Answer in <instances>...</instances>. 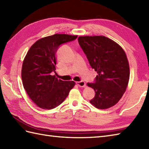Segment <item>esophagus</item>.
Returning a JSON list of instances; mask_svg holds the SVG:
<instances>
[{
	"label": "esophagus",
	"mask_w": 149,
	"mask_h": 149,
	"mask_svg": "<svg viewBox=\"0 0 149 149\" xmlns=\"http://www.w3.org/2000/svg\"><path fill=\"white\" fill-rule=\"evenodd\" d=\"M76 84H77L79 87H85L86 86V83L84 81H79L76 82Z\"/></svg>",
	"instance_id": "1"
}]
</instances>
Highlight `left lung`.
<instances>
[{
    "instance_id": "obj_1",
    "label": "left lung",
    "mask_w": 149,
    "mask_h": 149,
    "mask_svg": "<svg viewBox=\"0 0 149 149\" xmlns=\"http://www.w3.org/2000/svg\"><path fill=\"white\" fill-rule=\"evenodd\" d=\"M78 41L98 74L94 83H87L95 92L90 103L100 109L113 107L122 97L129 83L130 70L125 51L104 36H79Z\"/></svg>"
}]
</instances>
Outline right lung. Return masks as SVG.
<instances>
[{"mask_svg": "<svg viewBox=\"0 0 149 149\" xmlns=\"http://www.w3.org/2000/svg\"><path fill=\"white\" fill-rule=\"evenodd\" d=\"M77 37L55 34L37 40L28 50L22 67V83L28 96L40 108H55L65 100L74 87V81L58 79L51 73L56 70V52L59 46Z\"/></svg>", "mask_w": 149, "mask_h": 149, "instance_id": "obj_1", "label": "right lung"}]
</instances>
